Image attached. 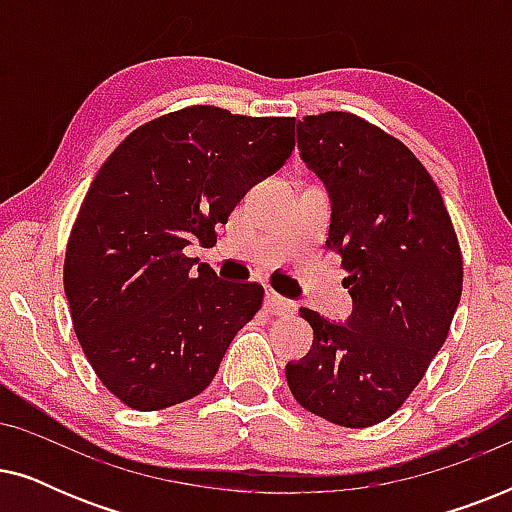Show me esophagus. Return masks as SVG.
I'll return each mask as SVG.
<instances>
[{
    "mask_svg": "<svg viewBox=\"0 0 512 512\" xmlns=\"http://www.w3.org/2000/svg\"><path fill=\"white\" fill-rule=\"evenodd\" d=\"M265 300H268L270 305V312L277 314V317H286V314H296V303L289 298L279 296V293L275 291H268V296H265Z\"/></svg>",
    "mask_w": 512,
    "mask_h": 512,
    "instance_id": "34e87169",
    "label": "esophagus"
}]
</instances>
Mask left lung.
<instances>
[{
	"instance_id": "1",
	"label": "left lung",
	"mask_w": 512,
	"mask_h": 512,
	"mask_svg": "<svg viewBox=\"0 0 512 512\" xmlns=\"http://www.w3.org/2000/svg\"><path fill=\"white\" fill-rule=\"evenodd\" d=\"M298 149L331 195L326 247L354 300L347 324L303 307L310 354L286 366L296 401L347 429L405 403L450 333L464 261L436 181L401 139L349 114L298 121Z\"/></svg>"
}]
</instances>
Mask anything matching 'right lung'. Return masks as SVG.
<instances>
[{"instance_id":"obj_1","label":"right lung","mask_w":512,"mask_h":512,"mask_svg":"<svg viewBox=\"0 0 512 512\" xmlns=\"http://www.w3.org/2000/svg\"><path fill=\"white\" fill-rule=\"evenodd\" d=\"M296 146V118L193 104L132 130L95 174L65 251L74 333L100 382L132 410L202 394L263 305L186 256L216 242L242 195Z\"/></svg>"}]
</instances>
